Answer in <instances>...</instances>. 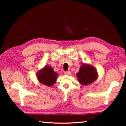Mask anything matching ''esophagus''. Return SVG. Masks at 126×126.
Returning a JSON list of instances; mask_svg holds the SVG:
<instances>
[{
	"label": "esophagus",
	"mask_w": 126,
	"mask_h": 126,
	"mask_svg": "<svg viewBox=\"0 0 126 126\" xmlns=\"http://www.w3.org/2000/svg\"><path fill=\"white\" fill-rule=\"evenodd\" d=\"M64 74L65 75H70V71H67V72H65Z\"/></svg>",
	"instance_id": "34e87169"
}]
</instances>
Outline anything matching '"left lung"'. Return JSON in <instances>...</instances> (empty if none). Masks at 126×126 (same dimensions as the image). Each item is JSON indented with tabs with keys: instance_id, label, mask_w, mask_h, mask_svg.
I'll return each mask as SVG.
<instances>
[{
	"instance_id": "obj_1",
	"label": "left lung",
	"mask_w": 126,
	"mask_h": 126,
	"mask_svg": "<svg viewBox=\"0 0 126 126\" xmlns=\"http://www.w3.org/2000/svg\"><path fill=\"white\" fill-rule=\"evenodd\" d=\"M79 82L82 85H88L97 80L99 75L95 68L88 63H82L76 74Z\"/></svg>"
}]
</instances>
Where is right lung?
Segmentation results:
<instances>
[{
	"mask_svg": "<svg viewBox=\"0 0 126 126\" xmlns=\"http://www.w3.org/2000/svg\"><path fill=\"white\" fill-rule=\"evenodd\" d=\"M37 79L42 85L50 87L56 82L58 73L49 65H45L37 72Z\"/></svg>",
	"mask_w": 126,
	"mask_h": 126,
	"instance_id": "add662e5",
	"label": "right lung"
}]
</instances>
